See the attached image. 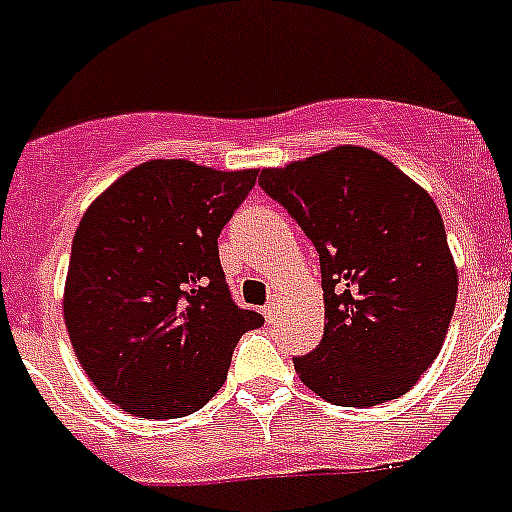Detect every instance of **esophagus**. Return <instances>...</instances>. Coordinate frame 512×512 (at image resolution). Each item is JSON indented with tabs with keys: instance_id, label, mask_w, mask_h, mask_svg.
I'll list each match as a JSON object with an SVG mask.
<instances>
[{
	"instance_id": "esophagus-1",
	"label": "esophagus",
	"mask_w": 512,
	"mask_h": 512,
	"mask_svg": "<svg viewBox=\"0 0 512 512\" xmlns=\"http://www.w3.org/2000/svg\"><path fill=\"white\" fill-rule=\"evenodd\" d=\"M263 315H265V320H268V322L276 320V315H278V304H276V299H273V302L265 304V307H263Z\"/></svg>"
}]
</instances>
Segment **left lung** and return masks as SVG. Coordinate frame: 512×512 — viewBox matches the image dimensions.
Returning <instances> with one entry per match:
<instances>
[{
  "mask_svg": "<svg viewBox=\"0 0 512 512\" xmlns=\"http://www.w3.org/2000/svg\"><path fill=\"white\" fill-rule=\"evenodd\" d=\"M320 255L325 333L296 375L328 403L409 393L440 354L458 273L435 200L375 150L341 145L260 171Z\"/></svg>",
  "mask_w": 512,
  "mask_h": 512,
  "instance_id": "1",
  "label": "left lung"
}]
</instances>
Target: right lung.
I'll list each match as a JSON object with an SVG mask.
<instances>
[{"label":"right lung","instance_id":"right-lung-1","mask_svg":"<svg viewBox=\"0 0 512 512\" xmlns=\"http://www.w3.org/2000/svg\"><path fill=\"white\" fill-rule=\"evenodd\" d=\"M257 171L140 163L90 205L72 239L64 322L111 403L145 419L203 409L263 315L231 296L218 236Z\"/></svg>","mask_w":512,"mask_h":512}]
</instances>
